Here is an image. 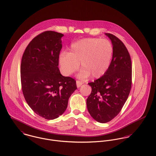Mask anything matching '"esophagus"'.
Listing matches in <instances>:
<instances>
[{"instance_id": "esophagus-1", "label": "esophagus", "mask_w": 156, "mask_h": 156, "mask_svg": "<svg viewBox=\"0 0 156 156\" xmlns=\"http://www.w3.org/2000/svg\"><path fill=\"white\" fill-rule=\"evenodd\" d=\"M82 85V82L79 81V80H77V81H76V85H77V88L80 87Z\"/></svg>"}]
</instances>
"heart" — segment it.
Returning a JSON list of instances; mask_svg holds the SVG:
<instances>
[{
  "label": "heart",
  "mask_w": 156,
  "mask_h": 156,
  "mask_svg": "<svg viewBox=\"0 0 156 156\" xmlns=\"http://www.w3.org/2000/svg\"><path fill=\"white\" fill-rule=\"evenodd\" d=\"M68 53L63 52L59 57L62 73L69 76L79 67L82 68L77 75L80 79L90 76L99 79L108 71L111 64L113 47L110 41L97 38H87L72 43Z\"/></svg>",
  "instance_id": "heart-1"
}]
</instances>
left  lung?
Returning a JSON list of instances; mask_svg holds the SVG:
<instances>
[{"label":"left lung","mask_w":156,"mask_h":156,"mask_svg":"<svg viewBox=\"0 0 156 156\" xmlns=\"http://www.w3.org/2000/svg\"><path fill=\"white\" fill-rule=\"evenodd\" d=\"M105 35L113 47L111 64L103 76L88 83L92 91L87 100L89 114L100 123L111 121L120 112L132 87V62L126 47L115 35Z\"/></svg>","instance_id":"obj_1"}]
</instances>
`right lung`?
Wrapping results in <instances>:
<instances>
[{
    "mask_svg": "<svg viewBox=\"0 0 156 156\" xmlns=\"http://www.w3.org/2000/svg\"><path fill=\"white\" fill-rule=\"evenodd\" d=\"M63 36L54 31L41 33L27 46L22 59L24 98L33 111L47 119L64 113L69 98L77 89L74 79L63 76L58 68Z\"/></svg>",
    "mask_w": 156,
    "mask_h": 156,
    "instance_id": "add662e5",
    "label": "right lung"
}]
</instances>
